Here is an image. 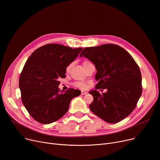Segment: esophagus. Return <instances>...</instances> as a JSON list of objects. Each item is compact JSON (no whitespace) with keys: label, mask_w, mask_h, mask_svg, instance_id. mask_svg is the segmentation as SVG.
Segmentation results:
<instances>
[{"label":"esophagus","mask_w":160,"mask_h":160,"mask_svg":"<svg viewBox=\"0 0 160 160\" xmlns=\"http://www.w3.org/2000/svg\"><path fill=\"white\" fill-rule=\"evenodd\" d=\"M87 93H88L87 92H84V91H82V92H81V94H82V95H86V94H87Z\"/></svg>","instance_id":"obj_1"}]
</instances>
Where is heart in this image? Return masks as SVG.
Returning a JSON list of instances; mask_svg holds the SVG:
<instances>
[{
	"instance_id": "1",
	"label": "heart",
	"mask_w": 160,
	"mask_h": 160,
	"mask_svg": "<svg viewBox=\"0 0 160 160\" xmlns=\"http://www.w3.org/2000/svg\"><path fill=\"white\" fill-rule=\"evenodd\" d=\"M90 63H90V62H89V61H84L82 63V65H83V66H84V67L85 68L88 65H89V64H90ZM71 67V65H69L67 67L66 71H68L69 70H70ZM74 85L76 87H77V88H80V89H85L87 88V84H85V83H84V82H74Z\"/></svg>"
}]
</instances>
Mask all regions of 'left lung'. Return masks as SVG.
<instances>
[{
  "instance_id": "8db88e82",
  "label": "left lung",
  "mask_w": 160,
  "mask_h": 160,
  "mask_svg": "<svg viewBox=\"0 0 160 160\" xmlns=\"http://www.w3.org/2000/svg\"><path fill=\"white\" fill-rule=\"evenodd\" d=\"M92 61L97 69L98 82L89 105L92 112L101 119L115 123L128 117L135 108L141 96L140 68L131 55L123 48L112 44L85 48L80 55ZM107 88L100 94L97 89Z\"/></svg>"
}]
</instances>
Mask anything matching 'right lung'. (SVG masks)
<instances>
[{
	"instance_id": "obj_1",
	"label": "right lung",
	"mask_w": 160,
	"mask_h": 160,
	"mask_svg": "<svg viewBox=\"0 0 160 160\" xmlns=\"http://www.w3.org/2000/svg\"><path fill=\"white\" fill-rule=\"evenodd\" d=\"M82 48L58 44L38 48L26 61L19 80L21 98L29 114L39 123L49 124L63 117L78 89L59 92V80L65 78L66 68L78 57Z\"/></svg>"
}]
</instances>
